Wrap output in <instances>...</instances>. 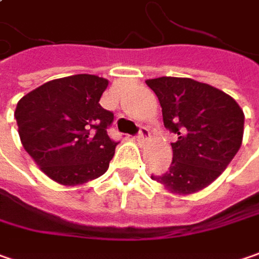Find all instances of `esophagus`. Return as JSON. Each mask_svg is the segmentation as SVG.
<instances>
[{
	"mask_svg": "<svg viewBox=\"0 0 259 259\" xmlns=\"http://www.w3.org/2000/svg\"><path fill=\"white\" fill-rule=\"evenodd\" d=\"M150 134H151V133H150V130L147 126H141V128H140V133H138V136H137V141H138V143H144V141L150 137Z\"/></svg>",
	"mask_w": 259,
	"mask_h": 259,
	"instance_id": "1",
	"label": "esophagus"
}]
</instances>
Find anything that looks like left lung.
Returning <instances> with one entry per match:
<instances>
[{
  "label": "left lung",
  "mask_w": 259,
  "mask_h": 259,
  "mask_svg": "<svg viewBox=\"0 0 259 259\" xmlns=\"http://www.w3.org/2000/svg\"><path fill=\"white\" fill-rule=\"evenodd\" d=\"M160 102L163 123L178 134L169 170L151 176L166 191L189 195L214 182L236 156L243 138V110L213 85L182 77L146 81Z\"/></svg>",
  "instance_id": "1"
}]
</instances>
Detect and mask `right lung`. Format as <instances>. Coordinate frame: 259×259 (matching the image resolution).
<instances>
[{
    "mask_svg": "<svg viewBox=\"0 0 259 259\" xmlns=\"http://www.w3.org/2000/svg\"><path fill=\"white\" fill-rule=\"evenodd\" d=\"M108 84L106 78L77 74L51 80L19 100L20 141L57 184L83 185L108 170L118 144L106 131L113 113L99 103Z\"/></svg>",
    "mask_w": 259,
    "mask_h": 259,
    "instance_id": "right-lung-1",
    "label": "right lung"
}]
</instances>
